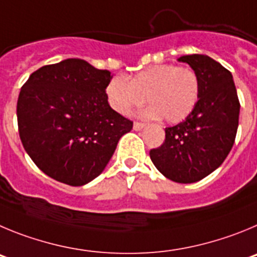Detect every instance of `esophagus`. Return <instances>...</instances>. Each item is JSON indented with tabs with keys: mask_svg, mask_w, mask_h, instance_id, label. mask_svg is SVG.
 I'll list each match as a JSON object with an SVG mask.
<instances>
[{
	"mask_svg": "<svg viewBox=\"0 0 257 257\" xmlns=\"http://www.w3.org/2000/svg\"><path fill=\"white\" fill-rule=\"evenodd\" d=\"M145 125H146V124H143V123H140V121H134V124H133V128H134V131H141V129H143V128H145Z\"/></svg>",
	"mask_w": 257,
	"mask_h": 257,
	"instance_id": "1",
	"label": "esophagus"
}]
</instances>
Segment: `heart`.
<instances>
[{
  "mask_svg": "<svg viewBox=\"0 0 257 257\" xmlns=\"http://www.w3.org/2000/svg\"><path fill=\"white\" fill-rule=\"evenodd\" d=\"M200 78L188 66L173 64L152 65L140 71L129 82L114 77L106 85L110 106L121 115H131L145 103H151L146 116L160 117L168 123H179L186 119L200 98Z\"/></svg>",
  "mask_w": 257,
  "mask_h": 257,
  "instance_id": "heart-1",
  "label": "heart"
}]
</instances>
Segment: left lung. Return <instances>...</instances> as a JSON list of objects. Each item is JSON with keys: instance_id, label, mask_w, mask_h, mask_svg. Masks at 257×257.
<instances>
[{"instance_id": "8db88e82", "label": "left lung", "mask_w": 257, "mask_h": 257, "mask_svg": "<svg viewBox=\"0 0 257 257\" xmlns=\"http://www.w3.org/2000/svg\"><path fill=\"white\" fill-rule=\"evenodd\" d=\"M200 78V98L184 121L165 128V141L150 151L157 170L178 183H195L223 164L235 140L239 100L232 73L206 55L179 57Z\"/></svg>"}]
</instances>
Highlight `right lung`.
I'll return each instance as SVG.
<instances>
[{
  "label": "right lung",
  "mask_w": 257,
  "mask_h": 257,
  "mask_svg": "<svg viewBox=\"0 0 257 257\" xmlns=\"http://www.w3.org/2000/svg\"><path fill=\"white\" fill-rule=\"evenodd\" d=\"M108 70L80 59L39 68L20 89L16 115L27 154L48 177L83 186L103 172L133 121L110 107Z\"/></svg>",
  "instance_id": "1"
}]
</instances>
